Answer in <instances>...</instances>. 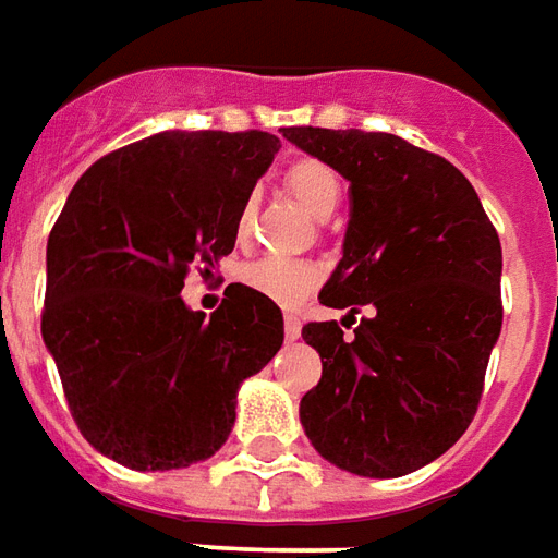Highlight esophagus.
<instances>
[{
  "instance_id": "1",
  "label": "esophagus",
  "mask_w": 558,
  "mask_h": 558,
  "mask_svg": "<svg viewBox=\"0 0 558 558\" xmlns=\"http://www.w3.org/2000/svg\"><path fill=\"white\" fill-rule=\"evenodd\" d=\"M283 335H287V340L302 338V319H299L295 314L283 316Z\"/></svg>"
}]
</instances>
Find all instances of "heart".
Masks as SVG:
<instances>
[{"instance_id": "b5f03b06", "label": "heart", "mask_w": 558, "mask_h": 558, "mask_svg": "<svg viewBox=\"0 0 558 558\" xmlns=\"http://www.w3.org/2000/svg\"><path fill=\"white\" fill-rule=\"evenodd\" d=\"M287 187L290 194L302 203L311 215L323 218L326 211L338 206L340 179L328 163L314 158L295 160L287 170ZM254 218V206L247 203L239 215V232H247ZM242 283L259 295H266L278 304L302 302L307 292L319 283V268L307 259H292V256H259L254 263L242 268Z\"/></svg>"}]
</instances>
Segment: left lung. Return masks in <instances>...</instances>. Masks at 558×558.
<instances>
[{"instance_id":"8db88e82","label":"left lung","mask_w":558,"mask_h":558,"mask_svg":"<svg viewBox=\"0 0 558 558\" xmlns=\"http://www.w3.org/2000/svg\"><path fill=\"white\" fill-rule=\"evenodd\" d=\"M283 137L350 182L343 259L319 302L347 307V319L374 311L350 340L335 319L302 328L323 359L302 427L352 475H410L478 410L502 331V244L466 175L433 151L359 128H283Z\"/></svg>"}]
</instances>
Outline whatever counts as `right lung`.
I'll return each mask as SVG.
<instances>
[{
	"mask_svg": "<svg viewBox=\"0 0 558 558\" xmlns=\"http://www.w3.org/2000/svg\"><path fill=\"white\" fill-rule=\"evenodd\" d=\"M280 140L163 131L95 160L47 239L41 335L92 448L140 472L182 469L227 442L235 395L283 343V314L230 283L211 316L182 302L211 278Z\"/></svg>",
	"mask_w": 558,
	"mask_h": 558,
	"instance_id": "right-lung-1",
	"label": "right lung"
}]
</instances>
